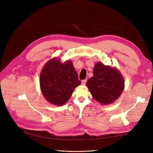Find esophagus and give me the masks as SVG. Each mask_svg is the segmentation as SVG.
I'll return each instance as SVG.
<instances>
[{"instance_id":"obj_1","label":"esophagus","mask_w":153,"mask_h":153,"mask_svg":"<svg viewBox=\"0 0 153 153\" xmlns=\"http://www.w3.org/2000/svg\"><path fill=\"white\" fill-rule=\"evenodd\" d=\"M86 82H87L86 80H83L82 81V85H85V84H86Z\"/></svg>"}]
</instances>
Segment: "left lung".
Instances as JSON below:
<instances>
[{"instance_id":"8db88e82","label":"left lung","mask_w":153,"mask_h":153,"mask_svg":"<svg viewBox=\"0 0 153 153\" xmlns=\"http://www.w3.org/2000/svg\"><path fill=\"white\" fill-rule=\"evenodd\" d=\"M124 82L118 69L98 62L94 66L93 76L87 81V86L94 100L107 105L114 102L121 96Z\"/></svg>"}]
</instances>
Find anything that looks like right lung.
Returning <instances> with one entry per match:
<instances>
[{"label": "right lung", "instance_id": "obj_1", "mask_svg": "<svg viewBox=\"0 0 153 153\" xmlns=\"http://www.w3.org/2000/svg\"><path fill=\"white\" fill-rule=\"evenodd\" d=\"M81 84L71 61L62 63L53 58L45 64L40 74V87L48 102L57 106L65 104L75 88Z\"/></svg>", "mask_w": 153, "mask_h": 153}]
</instances>
